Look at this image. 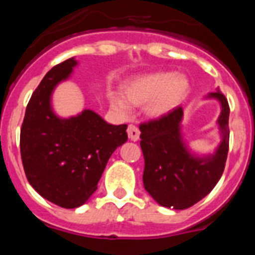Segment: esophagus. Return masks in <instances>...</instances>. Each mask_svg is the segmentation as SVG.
<instances>
[{
  "mask_svg": "<svg viewBox=\"0 0 255 255\" xmlns=\"http://www.w3.org/2000/svg\"><path fill=\"white\" fill-rule=\"evenodd\" d=\"M128 135H129L130 140L132 141H136L139 139V135H140V131H139V129L136 128L135 125H129L128 126Z\"/></svg>",
  "mask_w": 255,
  "mask_h": 255,
  "instance_id": "1",
  "label": "esophagus"
}]
</instances>
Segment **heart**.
Segmentation results:
<instances>
[{"label":"heart","mask_w":255,"mask_h":255,"mask_svg":"<svg viewBox=\"0 0 255 255\" xmlns=\"http://www.w3.org/2000/svg\"><path fill=\"white\" fill-rule=\"evenodd\" d=\"M125 98L135 106L147 103V114L161 117L173 111L186 100L190 83L182 74L173 71H158L140 76L125 85ZM112 105L123 115L129 114V105L120 96L111 97Z\"/></svg>","instance_id":"heart-1"}]
</instances>
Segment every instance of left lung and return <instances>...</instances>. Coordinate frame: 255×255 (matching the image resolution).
Here are the masks:
<instances>
[{
	"label": "left lung",
	"mask_w": 255,
	"mask_h": 255,
	"mask_svg": "<svg viewBox=\"0 0 255 255\" xmlns=\"http://www.w3.org/2000/svg\"><path fill=\"white\" fill-rule=\"evenodd\" d=\"M208 98L220 101L222 108L217 121L222 141L215 154L194 157L189 152L180 132L181 107L139 126L144 188L161 206L173 209L194 206L211 193L224 173L229 153V102L220 91Z\"/></svg>",
	"instance_id": "1"
}]
</instances>
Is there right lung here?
<instances>
[{
  "label": "right lung",
  "mask_w": 255,
  "mask_h": 255,
  "mask_svg": "<svg viewBox=\"0 0 255 255\" xmlns=\"http://www.w3.org/2000/svg\"><path fill=\"white\" fill-rule=\"evenodd\" d=\"M76 65L71 57L46 74L31 94L20 130V153L29 184L62 208H78L91 198L111 154L128 140V125L107 124L92 110L70 119L56 116L52 92Z\"/></svg>",
  "instance_id": "obj_1"
}]
</instances>
